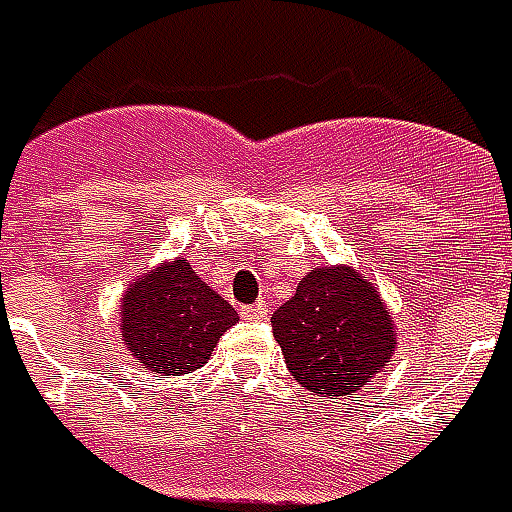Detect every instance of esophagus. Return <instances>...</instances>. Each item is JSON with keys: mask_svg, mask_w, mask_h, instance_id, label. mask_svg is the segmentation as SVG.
<instances>
[{"mask_svg": "<svg viewBox=\"0 0 512 512\" xmlns=\"http://www.w3.org/2000/svg\"><path fill=\"white\" fill-rule=\"evenodd\" d=\"M268 304L266 301H257V304H252V307H244V312H241V315H244L246 321H266L268 318Z\"/></svg>", "mask_w": 512, "mask_h": 512, "instance_id": "obj_1", "label": "esophagus"}]
</instances>
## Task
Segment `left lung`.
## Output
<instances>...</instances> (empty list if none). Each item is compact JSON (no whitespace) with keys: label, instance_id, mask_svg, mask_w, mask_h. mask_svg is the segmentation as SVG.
<instances>
[{"label":"left lung","instance_id":"obj_1","mask_svg":"<svg viewBox=\"0 0 512 512\" xmlns=\"http://www.w3.org/2000/svg\"><path fill=\"white\" fill-rule=\"evenodd\" d=\"M271 323L293 378L318 397L359 392L397 348L392 312L354 266L312 268Z\"/></svg>","mask_w":512,"mask_h":512}]
</instances>
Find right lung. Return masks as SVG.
<instances>
[{"label": "right lung", "mask_w": 512, "mask_h": 512, "mask_svg": "<svg viewBox=\"0 0 512 512\" xmlns=\"http://www.w3.org/2000/svg\"><path fill=\"white\" fill-rule=\"evenodd\" d=\"M238 312L208 288L186 257L164 260L134 279L120 299L128 354L156 376L200 370Z\"/></svg>", "instance_id": "1"}]
</instances>
